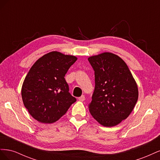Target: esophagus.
<instances>
[{
	"instance_id": "obj_1",
	"label": "esophagus",
	"mask_w": 160,
	"mask_h": 160,
	"mask_svg": "<svg viewBox=\"0 0 160 160\" xmlns=\"http://www.w3.org/2000/svg\"><path fill=\"white\" fill-rule=\"evenodd\" d=\"M78 99L80 101H83L85 100V95H81V97H79V98H78Z\"/></svg>"
}]
</instances>
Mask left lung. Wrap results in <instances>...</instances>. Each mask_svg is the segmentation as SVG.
<instances>
[{
    "instance_id": "left-lung-1",
    "label": "left lung",
    "mask_w": 160,
    "mask_h": 160,
    "mask_svg": "<svg viewBox=\"0 0 160 160\" xmlns=\"http://www.w3.org/2000/svg\"><path fill=\"white\" fill-rule=\"evenodd\" d=\"M88 61L95 83L90 113L103 126H115L128 117L137 103L136 82L125 61L113 53L105 52L89 57Z\"/></svg>"
}]
</instances>
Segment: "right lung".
<instances>
[{"label": "right lung", "instance_id": "add662e5", "mask_svg": "<svg viewBox=\"0 0 160 160\" xmlns=\"http://www.w3.org/2000/svg\"><path fill=\"white\" fill-rule=\"evenodd\" d=\"M77 60L75 56L52 51L31 67L23 81L21 95L25 107L38 122H56L76 101L69 92L65 75Z\"/></svg>", "mask_w": 160, "mask_h": 160}]
</instances>
